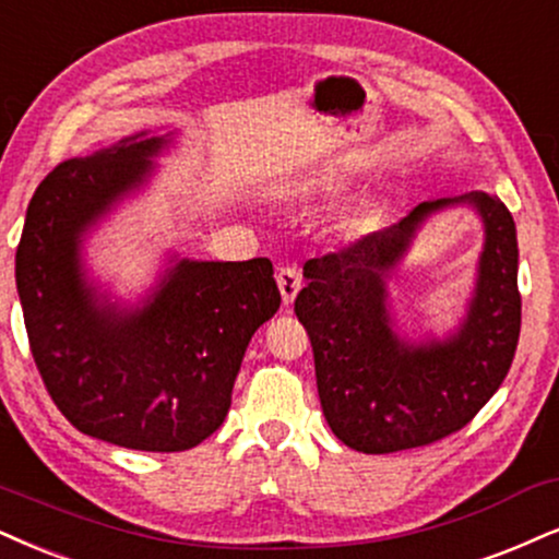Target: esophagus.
Masks as SVG:
<instances>
[{
  "instance_id": "obj_1",
  "label": "esophagus",
  "mask_w": 559,
  "mask_h": 559,
  "mask_svg": "<svg viewBox=\"0 0 559 559\" xmlns=\"http://www.w3.org/2000/svg\"><path fill=\"white\" fill-rule=\"evenodd\" d=\"M277 285H280L282 300L293 302L295 295H298L300 287H302V277H300L298 269H295V266H280L277 269Z\"/></svg>"
}]
</instances>
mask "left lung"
I'll list each match as a JSON object with an SVG mask.
<instances>
[{
	"mask_svg": "<svg viewBox=\"0 0 559 559\" xmlns=\"http://www.w3.org/2000/svg\"><path fill=\"white\" fill-rule=\"evenodd\" d=\"M487 243L469 319L430 347L399 342L385 316V274L415 227L451 199L417 204L404 219L306 264L295 313L311 336L323 417L344 445L396 453L430 445L490 402L511 370L521 334L519 240L500 199L474 194Z\"/></svg>",
	"mask_w": 559,
	"mask_h": 559,
	"instance_id": "obj_1",
	"label": "left lung"
}]
</instances>
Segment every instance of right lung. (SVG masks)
Segmentation results:
<instances>
[{"label":"right lung","instance_id":"obj_1","mask_svg":"<svg viewBox=\"0 0 559 559\" xmlns=\"http://www.w3.org/2000/svg\"><path fill=\"white\" fill-rule=\"evenodd\" d=\"M165 136H132L64 160L27 204L15 277L48 396L85 436L134 451H186L223 425L248 342L280 308L269 259L181 261L140 313L98 306L80 233L147 174Z\"/></svg>","mask_w":559,"mask_h":559}]
</instances>
